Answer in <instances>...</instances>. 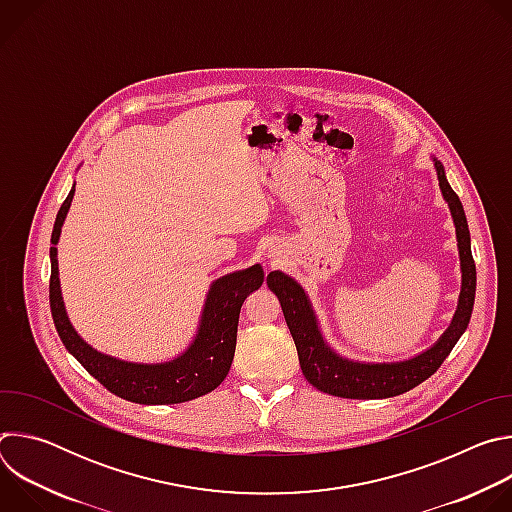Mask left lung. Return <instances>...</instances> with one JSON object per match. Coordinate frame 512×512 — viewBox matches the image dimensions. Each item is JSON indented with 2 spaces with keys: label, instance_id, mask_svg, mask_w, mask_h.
<instances>
[{
  "label": "left lung",
  "instance_id": "left-lung-1",
  "mask_svg": "<svg viewBox=\"0 0 512 512\" xmlns=\"http://www.w3.org/2000/svg\"><path fill=\"white\" fill-rule=\"evenodd\" d=\"M431 160L437 180H440L442 196L448 202L454 218L462 269V289L456 314L448 330L433 346L399 362H362L346 358L324 340L316 312L304 287L294 277L281 271H271L267 275V287L277 296L287 328L294 336L302 373L308 383L322 393L344 399H387L407 393L442 367V362L468 328L476 296V265L470 249L468 221L458 194L452 190L446 178L442 162L437 158Z\"/></svg>",
  "mask_w": 512,
  "mask_h": 512
}]
</instances>
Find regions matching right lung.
I'll use <instances>...</instances> for the list:
<instances>
[{
	"mask_svg": "<svg viewBox=\"0 0 512 512\" xmlns=\"http://www.w3.org/2000/svg\"><path fill=\"white\" fill-rule=\"evenodd\" d=\"M75 184L62 202L50 247V310L56 332L89 375H93L107 391L139 405H172L192 401L214 391L229 375L237 346V326L241 306L251 291L259 289L265 275L263 267L251 265L243 271L227 273L210 283L198 330L188 348L166 362H131L99 352L85 342L70 324L58 279V239L68 214Z\"/></svg>",
	"mask_w": 512,
	"mask_h": 512,
	"instance_id": "right-lung-1",
	"label": "right lung"
}]
</instances>
